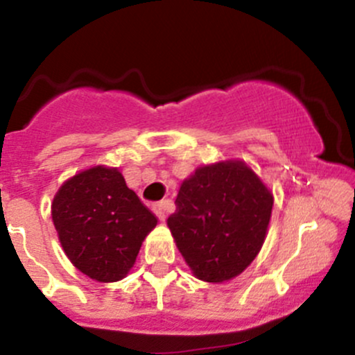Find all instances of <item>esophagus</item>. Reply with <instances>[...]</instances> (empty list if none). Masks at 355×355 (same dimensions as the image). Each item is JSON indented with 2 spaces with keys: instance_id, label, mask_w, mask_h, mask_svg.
I'll use <instances>...</instances> for the list:
<instances>
[{
  "instance_id": "1",
  "label": "esophagus",
  "mask_w": 355,
  "mask_h": 355,
  "mask_svg": "<svg viewBox=\"0 0 355 355\" xmlns=\"http://www.w3.org/2000/svg\"><path fill=\"white\" fill-rule=\"evenodd\" d=\"M153 211L160 220L166 218V203L165 202H157L153 205Z\"/></svg>"
}]
</instances>
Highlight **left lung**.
<instances>
[{
  "instance_id": "8db88e82",
  "label": "left lung",
  "mask_w": 355,
  "mask_h": 355,
  "mask_svg": "<svg viewBox=\"0 0 355 355\" xmlns=\"http://www.w3.org/2000/svg\"><path fill=\"white\" fill-rule=\"evenodd\" d=\"M166 220L187 266L203 282H225L250 266L266 240L274 197L240 160L195 170Z\"/></svg>"
}]
</instances>
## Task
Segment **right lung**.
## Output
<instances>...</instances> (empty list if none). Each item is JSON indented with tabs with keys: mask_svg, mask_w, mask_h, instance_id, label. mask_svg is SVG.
I'll return each mask as SVG.
<instances>
[{
	"mask_svg": "<svg viewBox=\"0 0 355 355\" xmlns=\"http://www.w3.org/2000/svg\"><path fill=\"white\" fill-rule=\"evenodd\" d=\"M51 217L73 266L98 282L123 279L157 225V217L126 187L118 168L101 165L60 187Z\"/></svg>",
	"mask_w": 355,
	"mask_h": 355,
	"instance_id": "right-lung-1",
	"label": "right lung"
}]
</instances>
